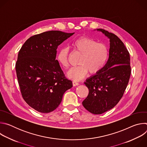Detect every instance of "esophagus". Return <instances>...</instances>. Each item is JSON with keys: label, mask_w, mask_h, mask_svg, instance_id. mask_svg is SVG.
<instances>
[{"label": "esophagus", "mask_w": 147, "mask_h": 147, "mask_svg": "<svg viewBox=\"0 0 147 147\" xmlns=\"http://www.w3.org/2000/svg\"><path fill=\"white\" fill-rule=\"evenodd\" d=\"M73 86H78L79 85V83L76 81H73Z\"/></svg>", "instance_id": "1"}]
</instances>
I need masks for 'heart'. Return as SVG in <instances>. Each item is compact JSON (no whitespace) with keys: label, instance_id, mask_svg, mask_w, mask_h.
Wrapping results in <instances>:
<instances>
[{"label":"heart","instance_id":"1","mask_svg":"<svg viewBox=\"0 0 147 147\" xmlns=\"http://www.w3.org/2000/svg\"><path fill=\"white\" fill-rule=\"evenodd\" d=\"M71 47L81 55L79 59V66L71 68L67 73L69 78L80 80L84 77L88 71L91 74L99 72L105 65L108 57V47L102 43H98L94 39L88 37H81L73 42ZM69 51L62 48L58 52L56 60L63 68L69 66Z\"/></svg>","mask_w":147,"mask_h":147}]
</instances>
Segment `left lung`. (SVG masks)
<instances>
[{
  "instance_id": "obj_1",
  "label": "left lung",
  "mask_w": 147,
  "mask_h": 147,
  "mask_svg": "<svg viewBox=\"0 0 147 147\" xmlns=\"http://www.w3.org/2000/svg\"><path fill=\"white\" fill-rule=\"evenodd\" d=\"M95 30L109 39V59L99 72L84 82L89 94L82 103L91 113L100 115L115 107L123 96L131 74L130 57L118 36L103 29Z\"/></svg>"
}]
</instances>
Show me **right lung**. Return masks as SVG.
<instances>
[{
	"mask_svg": "<svg viewBox=\"0 0 147 147\" xmlns=\"http://www.w3.org/2000/svg\"><path fill=\"white\" fill-rule=\"evenodd\" d=\"M74 33L50 31L35 35L23 44L16 64L23 99L36 111L55 110L64 93L73 87L56 60L57 48Z\"/></svg>",
	"mask_w": 147,
	"mask_h": 147,
	"instance_id": "add662e5",
	"label": "right lung"
}]
</instances>
